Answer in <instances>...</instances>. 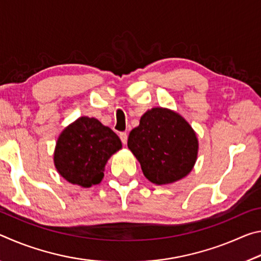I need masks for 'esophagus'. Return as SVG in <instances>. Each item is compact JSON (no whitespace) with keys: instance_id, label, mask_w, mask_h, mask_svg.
<instances>
[{"instance_id":"1","label":"esophagus","mask_w":261,"mask_h":261,"mask_svg":"<svg viewBox=\"0 0 261 261\" xmlns=\"http://www.w3.org/2000/svg\"><path fill=\"white\" fill-rule=\"evenodd\" d=\"M120 138H121V140H122V143L125 145L126 141H127V135H126V132H121V134H120Z\"/></svg>"}]
</instances>
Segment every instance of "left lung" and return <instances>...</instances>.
Instances as JSON below:
<instances>
[{"label":"left lung","instance_id":"8db88e82","mask_svg":"<svg viewBox=\"0 0 261 261\" xmlns=\"http://www.w3.org/2000/svg\"><path fill=\"white\" fill-rule=\"evenodd\" d=\"M127 147L140 162L145 177L162 185L174 183L192 170L198 139L180 115L166 108H153L131 130Z\"/></svg>","mask_w":261,"mask_h":261}]
</instances>
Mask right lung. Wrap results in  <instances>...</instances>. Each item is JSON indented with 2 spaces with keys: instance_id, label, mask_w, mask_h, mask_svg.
I'll use <instances>...</instances> for the list:
<instances>
[{
  "instance_id": "1",
  "label": "right lung",
  "mask_w": 261,
  "mask_h": 261,
  "mask_svg": "<svg viewBox=\"0 0 261 261\" xmlns=\"http://www.w3.org/2000/svg\"><path fill=\"white\" fill-rule=\"evenodd\" d=\"M121 147L120 138L110 127L96 118L79 117L59 137L55 167L68 182L90 188L101 182L108 159Z\"/></svg>"
}]
</instances>
